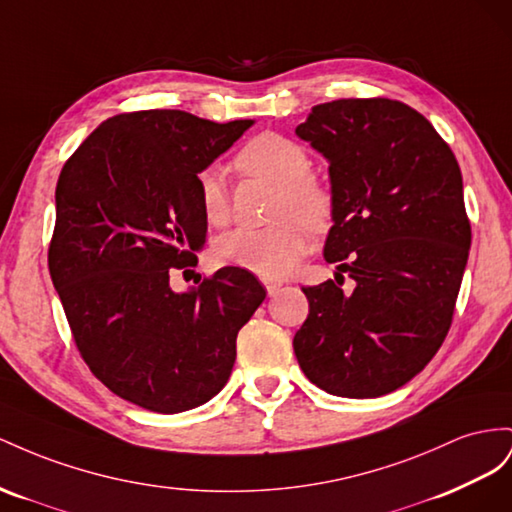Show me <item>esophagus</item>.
<instances>
[{"instance_id": "1", "label": "esophagus", "mask_w": 512, "mask_h": 512, "mask_svg": "<svg viewBox=\"0 0 512 512\" xmlns=\"http://www.w3.org/2000/svg\"><path fill=\"white\" fill-rule=\"evenodd\" d=\"M264 287L268 291V296H276V294H279V289L283 287V283L274 281V279H264Z\"/></svg>"}]
</instances>
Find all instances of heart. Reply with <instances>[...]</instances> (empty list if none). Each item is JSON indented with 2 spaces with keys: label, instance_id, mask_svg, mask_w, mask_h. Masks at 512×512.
Masks as SVG:
<instances>
[{
  "label": "heart",
  "instance_id": "b5f03b06",
  "mask_svg": "<svg viewBox=\"0 0 512 512\" xmlns=\"http://www.w3.org/2000/svg\"><path fill=\"white\" fill-rule=\"evenodd\" d=\"M236 165L248 175L279 186L276 218L298 215L313 229H321L330 221L332 195L311 175V154L298 141L276 133L257 135L238 152ZM195 184L203 218L216 227L225 225L229 221V195L223 171L218 167L201 169ZM299 222L287 219L266 229L240 227L223 233L214 242V259L221 266L279 279L298 266L309 246V231Z\"/></svg>",
  "mask_w": 512,
  "mask_h": 512
}]
</instances>
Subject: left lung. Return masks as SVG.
<instances>
[{
  "label": "left lung",
  "instance_id": "8db88e82",
  "mask_svg": "<svg viewBox=\"0 0 512 512\" xmlns=\"http://www.w3.org/2000/svg\"><path fill=\"white\" fill-rule=\"evenodd\" d=\"M328 160L332 227L324 257L357 281L302 287L309 317L294 337L300 369L337 397L401 388L444 343L470 253L455 154L405 102L343 98L296 128Z\"/></svg>",
  "mask_w": 512,
  "mask_h": 512
}]
</instances>
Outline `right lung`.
I'll list each match as a JSON object with an SVG mask.
<instances>
[{"mask_svg": "<svg viewBox=\"0 0 512 512\" xmlns=\"http://www.w3.org/2000/svg\"><path fill=\"white\" fill-rule=\"evenodd\" d=\"M253 124L173 109L115 115L57 180L51 281L87 367L143 410L180 414L221 392L238 332L266 298L242 268L182 294L169 285V268L206 242L197 173Z\"/></svg>", "mask_w": 512, "mask_h": 512, "instance_id": "right-lung-1", "label": "right lung"}]
</instances>
